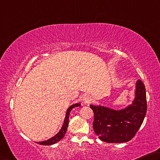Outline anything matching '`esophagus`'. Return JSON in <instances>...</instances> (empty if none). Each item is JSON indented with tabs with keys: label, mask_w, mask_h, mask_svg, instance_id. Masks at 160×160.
<instances>
[{
	"label": "esophagus",
	"mask_w": 160,
	"mask_h": 160,
	"mask_svg": "<svg viewBox=\"0 0 160 160\" xmlns=\"http://www.w3.org/2000/svg\"><path fill=\"white\" fill-rule=\"evenodd\" d=\"M82 100H83V102L85 103V104H86V103H88L89 102L91 101L90 96H89L88 94H84L82 96Z\"/></svg>",
	"instance_id": "obj_1"
}]
</instances>
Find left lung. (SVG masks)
<instances>
[{
	"instance_id": "8db88e82",
	"label": "left lung",
	"mask_w": 160,
	"mask_h": 160,
	"mask_svg": "<svg viewBox=\"0 0 160 160\" xmlns=\"http://www.w3.org/2000/svg\"><path fill=\"white\" fill-rule=\"evenodd\" d=\"M136 87V98L132 105L122 110L90 105L94 112L93 130L101 141L125 142L135 136L147 112L146 92L143 82L138 79Z\"/></svg>"
}]
</instances>
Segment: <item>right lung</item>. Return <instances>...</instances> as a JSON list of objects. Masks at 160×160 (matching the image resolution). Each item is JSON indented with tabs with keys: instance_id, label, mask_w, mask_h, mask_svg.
<instances>
[{
	"instance_id": "right-lung-1",
	"label": "right lung",
	"mask_w": 160,
	"mask_h": 160,
	"mask_svg": "<svg viewBox=\"0 0 160 160\" xmlns=\"http://www.w3.org/2000/svg\"><path fill=\"white\" fill-rule=\"evenodd\" d=\"M78 106H80V104L77 103V104L71 105L69 108V109L67 111L66 117H65V118H64V121L62 127V128L60 129V131H59V132L57 134H56L55 136H53L52 138H51L47 140V141H42V142H37V143L40 144V145H52V144L56 143L57 142L60 141L62 138H63L64 136V134L66 133L67 127H68L69 117L70 112H71V110H72V108H76V107H78Z\"/></svg>"
}]
</instances>
